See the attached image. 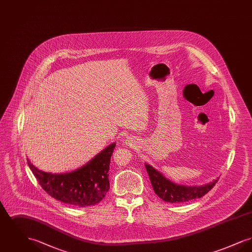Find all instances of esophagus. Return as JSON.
I'll return each mask as SVG.
<instances>
[{"instance_id":"obj_1","label":"esophagus","mask_w":252,"mask_h":252,"mask_svg":"<svg viewBox=\"0 0 252 252\" xmlns=\"http://www.w3.org/2000/svg\"><path fill=\"white\" fill-rule=\"evenodd\" d=\"M128 143H129V141H128V142H126V144H128Z\"/></svg>"}]
</instances>
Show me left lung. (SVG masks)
<instances>
[{"instance_id":"8db88e82","label":"left lung","mask_w":252,"mask_h":252,"mask_svg":"<svg viewBox=\"0 0 252 252\" xmlns=\"http://www.w3.org/2000/svg\"><path fill=\"white\" fill-rule=\"evenodd\" d=\"M152 187L157 195L169 203H183L195 198H200L216 185L217 180L202 186H185L177 184L166 179L157 169L145 163Z\"/></svg>"}]
</instances>
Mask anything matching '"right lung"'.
<instances>
[{"label": "right lung", "instance_id": "add662e5", "mask_svg": "<svg viewBox=\"0 0 252 252\" xmlns=\"http://www.w3.org/2000/svg\"><path fill=\"white\" fill-rule=\"evenodd\" d=\"M116 143L107 146L82 167L69 173L52 174L28 165L45 192L64 203L88 207L99 203L109 189L108 171L110 157Z\"/></svg>", "mask_w": 252, "mask_h": 252}]
</instances>
